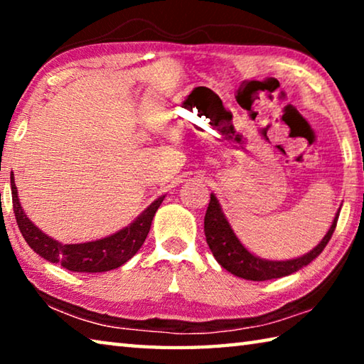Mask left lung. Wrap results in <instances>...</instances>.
<instances>
[{
	"instance_id": "obj_1",
	"label": "left lung",
	"mask_w": 364,
	"mask_h": 364,
	"mask_svg": "<svg viewBox=\"0 0 364 364\" xmlns=\"http://www.w3.org/2000/svg\"><path fill=\"white\" fill-rule=\"evenodd\" d=\"M338 213H341V207H338L328 232L324 234L321 242L316 247H313L308 254L291 258V260H267V258L258 257L245 249L244 244L236 236V232L232 231L230 221L225 217L223 208H221L217 196L213 193L210 194V202H208L204 218V231L207 244L212 250L215 260L225 269L242 279L268 281L284 278V276L295 273V271L315 260L328 245L332 232L336 230Z\"/></svg>"
}]
</instances>
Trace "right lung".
Returning <instances> with one entry per match:
<instances>
[{"label": "right lung", "mask_w": 364, "mask_h": 364, "mask_svg": "<svg viewBox=\"0 0 364 364\" xmlns=\"http://www.w3.org/2000/svg\"><path fill=\"white\" fill-rule=\"evenodd\" d=\"M11 191L17 225H19V230L27 244L45 260L59 263L60 267L75 271V273H102V271L119 268L130 260L144 244L147 232L151 230L154 215L165 199V196H160L146 210H143V213L133 220V223L122 228L120 231L110 234L107 237L82 244H63L43 232L27 217L21 205L12 176Z\"/></svg>", "instance_id": "1"}]
</instances>
